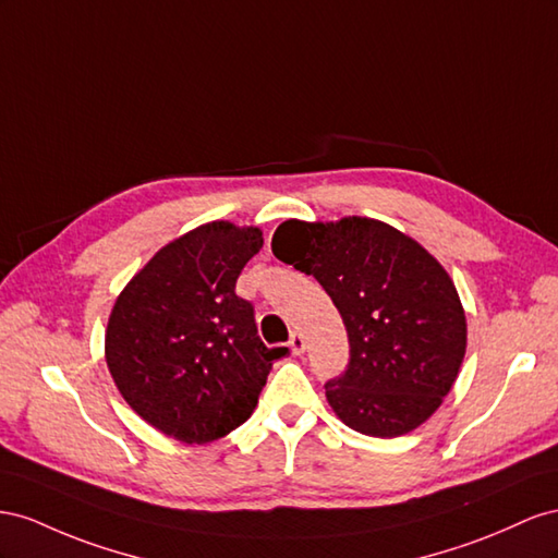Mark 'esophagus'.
Segmentation results:
<instances>
[{
	"instance_id": "obj_1",
	"label": "esophagus",
	"mask_w": 558,
	"mask_h": 558,
	"mask_svg": "<svg viewBox=\"0 0 558 558\" xmlns=\"http://www.w3.org/2000/svg\"><path fill=\"white\" fill-rule=\"evenodd\" d=\"M290 350L294 355H301L306 350V339H304V333L301 331H294L292 337H290Z\"/></svg>"
}]
</instances>
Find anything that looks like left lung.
Returning <instances> with one entry per match:
<instances>
[{
    "mask_svg": "<svg viewBox=\"0 0 558 558\" xmlns=\"http://www.w3.org/2000/svg\"><path fill=\"white\" fill-rule=\"evenodd\" d=\"M270 250L320 282L343 317L350 362L325 384L333 413L380 439L433 416L468 348L463 304L433 254L386 221L355 215L282 221Z\"/></svg>",
    "mask_w": 558,
    "mask_h": 558,
    "instance_id": "obj_1",
    "label": "left lung"
}]
</instances>
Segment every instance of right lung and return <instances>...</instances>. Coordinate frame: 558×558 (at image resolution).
I'll return each mask as SVG.
<instances>
[{
  "instance_id": "right-lung-1",
  "label": "right lung",
  "mask_w": 558,
  "mask_h": 558,
  "mask_svg": "<svg viewBox=\"0 0 558 558\" xmlns=\"http://www.w3.org/2000/svg\"><path fill=\"white\" fill-rule=\"evenodd\" d=\"M264 245L259 227L208 221L158 250L117 296L105 360L129 407L158 433L208 444L243 425L274 360L250 301L235 294Z\"/></svg>"
}]
</instances>
